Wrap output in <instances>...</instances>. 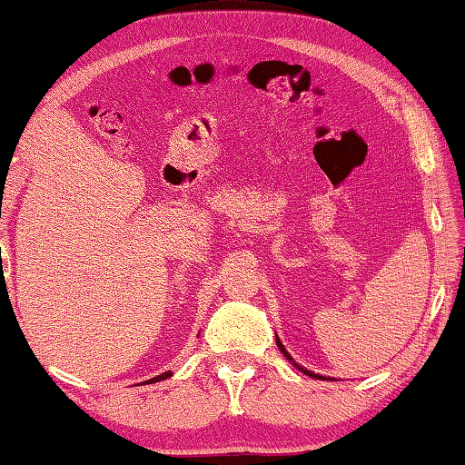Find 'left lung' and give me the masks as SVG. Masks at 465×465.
<instances>
[{"label": "left lung", "instance_id": "8db88e82", "mask_svg": "<svg viewBox=\"0 0 465 465\" xmlns=\"http://www.w3.org/2000/svg\"><path fill=\"white\" fill-rule=\"evenodd\" d=\"M276 344H278V349H280V352L282 354H284V357H286V361H290V362H292V365L298 369V371H302L304 372V375H308V377H312V379H326V377H322V375H316V372H312V371H308V369H304L302 365H298V362L292 359V357H290V352L284 349V344H282V341L278 339V334H276ZM331 379V377H329Z\"/></svg>", "mask_w": 465, "mask_h": 465}]
</instances>
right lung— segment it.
<instances>
[{
	"mask_svg": "<svg viewBox=\"0 0 465 465\" xmlns=\"http://www.w3.org/2000/svg\"><path fill=\"white\" fill-rule=\"evenodd\" d=\"M173 375L171 371H167V372H161V375H157V377H153V379H149V381H143V383H159V381H165V379H169ZM141 385V383H139Z\"/></svg>",
	"mask_w": 465,
	"mask_h": 465,
	"instance_id": "add662e5",
	"label": "right lung"
}]
</instances>
